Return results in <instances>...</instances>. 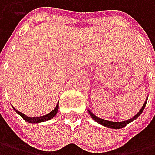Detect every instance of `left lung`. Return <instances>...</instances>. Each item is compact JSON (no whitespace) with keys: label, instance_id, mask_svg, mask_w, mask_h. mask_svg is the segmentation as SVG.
I'll list each match as a JSON object with an SVG mask.
<instances>
[{"label":"left lung","instance_id":"1","mask_svg":"<svg viewBox=\"0 0 155 155\" xmlns=\"http://www.w3.org/2000/svg\"><path fill=\"white\" fill-rule=\"evenodd\" d=\"M146 104H147V102H145V104L143 105L142 109L139 110V112L136 114L135 116H134L131 119H129V120H127V121H124V122H111V121H107V120H104V119L98 118L97 116H95L94 114L92 112H91L89 110H88V112H89V114H91V116L93 118V120H95V121H96L97 123H99L101 125H103L105 127H107V128H110V129H122V128H124L125 126H127L129 123H130L131 121H134V120H135L139 115H140V114L143 112Z\"/></svg>","mask_w":155,"mask_h":155}]
</instances>
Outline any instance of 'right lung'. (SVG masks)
Masks as SVG:
<instances>
[{"label":"right lung","instance_id":"obj_1","mask_svg":"<svg viewBox=\"0 0 155 155\" xmlns=\"http://www.w3.org/2000/svg\"><path fill=\"white\" fill-rule=\"evenodd\" d=\"M58 109H59V105L57 104V106H56V107L55 109L52 110V111H50L48 114H46V115H44V116H41V117H28V116H26V115H25L24 113H21V112H20V111H18V110H16V112L17 113H19L20 115L21 116V118H23L25 121H26V122H28V123H39V122H44V121H48V120H49V119H51V118H53L55 115H56V113H57V111H58Z\"/></svg>","mask_w":155,"mask_h":155}]
</instances>
